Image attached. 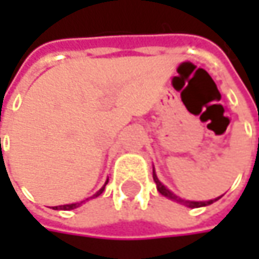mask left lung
I'll return each mask as SVG.
<instances>
[{
	"label": "left lung",
	"instance_id": "8db88e82",
	"mask_svg": "<svg viewBox=\"0 0 259 259\" xmlns=\"http://www.w3.org/2000/svg\"><path fill=\"white\" fill-rule=\"evenodd\" d=\"M153 180L156 183V187H157V190L162 193V195H165V196H168L169 199H174V201H177V202H181V204H184V205H187V207H190V208H196V207H204V205H208V204H213L214 201H218L219 198H216V199H211V201H205V202H196V201H184V199H181L179 198L177 195H174L171 190H168L160 181L157 179V176L154 174V171H153Z\"/></svg>",
	"mask_w": 259,
	"mask_h": 259
}]
</instances>
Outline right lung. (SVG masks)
<instances>
[{
	"instance_id": "obj_1",
	"label": "right lung",
	"mask_w": 259,
	"mask_h": 259,
	"mask_svg": "<svg viewBox=\"0 0 259 259\" xmlns=\"http://www.w3.org/2000/svg\"><path fill=\"white\" fill-rule=\"evenodd\" d=\"M106 184H108V181L105 183V186H106ZM105 186H103V187H102V189H100V190H99V192H97L96 195H94V196H99V195H100V193H102V192L105 190ZM94 196H93V198H94ZM82 202H83V201H80V202H75V204H67V205H60V207H55V210H73V208L79 207V205H80Z\"/></svg>"
}]
</instances>
